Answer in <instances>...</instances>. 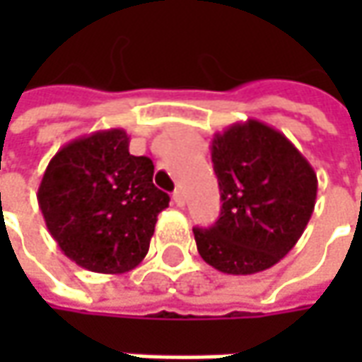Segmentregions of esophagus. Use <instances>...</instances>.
I'll return each instance as SVG.
<instances>
[{
  "label": "esophagus",
  "mask_w": 362,
  "mask_h": 362,
  "mask_svg": "<svg viewBox=\"0 0 362 362\" xmlns=\"http://www.w3.org/2000/svg\"><path fill=\"white\" fill-rule=\"evenodd\" d=\"M173 202L177 207H183L185 205V197H183V191L181 189H175L173 191Z\"/></svg>",
  "instance_id": "1"
}]
</instances>
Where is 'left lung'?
I'll use <instances>...</instances> for the list:
<instances>
[{
	"label": "left lung",
	"mask_w": 362,
	"mask_h": 362,
	"mask_svg": "<svg viewBox=\"0 0 362 362\" xmlns=\"http://www.w3.org/2000/svg\"><path fill=\"white\" fill-rule=\"evenodd\" d=\"M221 193L214 228H195L199 256L216 270L247 276L272 268L296 245L316 203L313 165L274 127L247 119L211 139Z\"/></svg>",
	"instance_id": "1"
}]
</instances>
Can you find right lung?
Listing matches in <instances>:
<instances>
[{
	"mask_svg": "<svg viewBox=\"0 0 362 362\" xmlns=\"http://www.w3.org/2000/svg\"><path fill=\"white\" fill-rule=\"evenodd\" d=\"M124 129L70 141L48 163L37 205L64 256L98 274H124L148 252L169 195L153 185V160L129 153Z\"/></svg>",
	"mask_w": 362,
	"mask_h": 362,
	"instance_id": "1",
	"label": "right lung"
}]
</instances>
